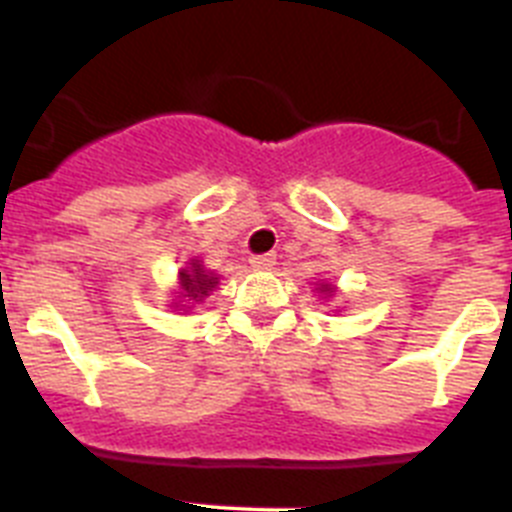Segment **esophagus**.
I'll return each instance as SVG.
<instances>
[{
  "mask_svg": "<svg viewBox=\"0 0 512 512\" xmlns=\"http://www.w3.org/2000/svg\"><path fill=\"white\" fill-rule=\"evenodd\" d=\"M248 264H251L256 271H269L274 269V264H277V256H274V253H261V256H251Z\"/></svg>",
  "mask_w": 512,
  "mask_h": 512,
  "instance_id": "esophagus-1",
  "label": "esophagus"
}]
</instances>
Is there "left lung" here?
Listing matches in <instances>:
<instances>
[{
  "instance_id": "left-lung-1",
  "label": "left lung",
  "mask_w": 512,
  "mask_h": 512,
  "mask_svg": "<svg viewBox=\"0 0 512 512\" xmlns=\"http://www.w3.org/2000/svg\"><path fill=\"white\" fill-rule=\"evenodd\" d=\"M318 292H320V295H333V292H336V287H333V284H325V282H320Z\"/></svg>"
}]
</instances>
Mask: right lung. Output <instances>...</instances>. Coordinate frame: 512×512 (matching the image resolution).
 Returning a JSON list of instances; mask_svg holds the SVG:
<instances>
[{"instance_id":"1","label":"right lung","mask_w":512,"mask_h":512,"mask_svg":"<svg viewBox=\"0 0 512 512\" xmlns=\"http://www.w3.org/2000/svg\"><path fill=\"white\" fill-rule=\"evenodd\" d=\"M215 287L217 277L202 266L200 259H192L184 269H179V292H176V295L182 297V300H179L184 302L182 307L200 305ZM179 302H174L171 307H179Z\"/></svg>"}]
</instances>
